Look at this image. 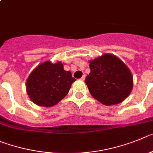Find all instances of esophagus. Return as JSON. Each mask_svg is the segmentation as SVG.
Returning a JSON list of instances; mask_svg holds the SVG:
<instances>
[{"mask_svg":"<svg viewBox=\"0 0 153 153\" xmlns=\"http://www.w3.org/2000/svg\"><path fill=\"white\" fill-rule=\"evenodd\" d=\"M85 75H84L83 76H82V78H81V80H82V81H85Z\"/></svg>","mask_w":153,"mask_h":153,"instance_id":"obj_1","label":"esophagus"}]
</instances>
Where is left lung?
I'll return each instance as SVG.
<instances>
[{"instance_id": "8db88e82", "label": "left lung", "mask_w": 153, "mask_h": 153, "mask_svg": "<svg viewBox=\"0 0 153 153\" xmlns=\"http://www.w3.org/2000/svg\"><path fill=\"white\" fill-rule=\"evenodd\" d=\"M91 72L85 83L92 97L104 105L119 104L133 89L131 71L119 58L104 54L89 62Z\"/></svg>"}]
</instances>
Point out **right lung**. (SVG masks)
<instances>
[{
	"mask_svg": "<svg viewBox=\"0 0 153 153\" xmlns=\"http://www.w3.org/2000/svg\"><path fill=\"white\" fill-rule=\"evenodd\" d=\"M75 81L70 71H65L62 62L46 61L39 64L27 80L30 100L42 107H53L62 100Z\"/></svg>",
	"mask_w": 153,
	"mask_h": 153,
	"instance_id": "add662e5",
	"label": "right lung"
}]
</instances>
